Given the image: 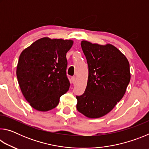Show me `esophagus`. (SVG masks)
Returning a JSON list of instances; mask_svg holds the SVG:
<instances>
[{"instance_id":"obj_1","label":"esophagus","mask_w":149,"mask_h":149,"mask_svg":"<svg viewBox=\"0 0 149 149\" xmlns=\"http://www.w3.org/2000/svg\"><path fill=\"white\" fill-rule=\"evenodd\" d=\"M71 80H72V84H74L75 83V81H76V79H75V77H72L71 78Z\"/></svg>"}]
</instances>
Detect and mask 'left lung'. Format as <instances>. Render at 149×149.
Returning a JSON list of instances; mask_svg holds the SVG:
<instances>
[{
  "label": "left lung",
  "mask_w": 149,
  "mask_h": 149,
  "mask_svg": "<svg viewBox=\"0 0 149 149\" xmlns=\"http://www.w3.org/2000/svg\"><path fill=\"white\" fill-rule=\"evenodd\" d=\"M89 76L84 94L77 96V109L89 118L109 113L125 95L130 81L127 58L111 44L101 45L82 41Z\"/></svg>",
  "instance_id": "8db88e82"
}]
</instances>
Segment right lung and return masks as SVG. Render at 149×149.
I'll use <instances>...</instances> for the list:
<instances>
[{
    "label": "right lung",
    "instance_id": "right-lung-1",
    "mask_svg": "<svg viewBox=\"0 0 149 149\" xmlns=\"http://www.w3.org/2000/svg\"><path fill=\"white\" fill-rule=\"evenodd\" d=\"M72 40L39 39L20 54L16 75L25 99L34 109L47 112L57 107L70 88L66 53Z\"/></svg>",
    "mask_w": 149,
    "mask_h": 149
}]
</instances>
